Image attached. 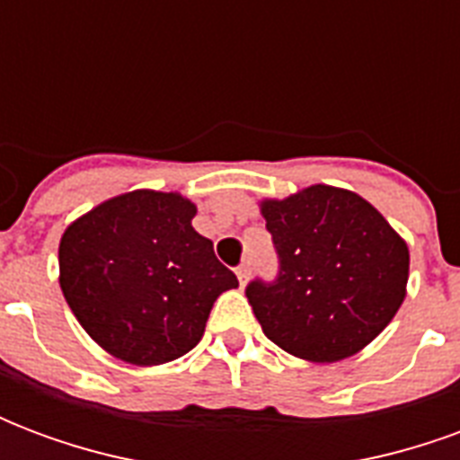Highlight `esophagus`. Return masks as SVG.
I'll return each mask as SVG.
<instances>
[{"instance_id":"esophagus-1","label":"esophagus","mask_w":460,"mask_h":460,"mask_svg":"<svg viewBox=\"0 0 460 460\" xmlns=\"http://www.w3.org/2000/svg\"><path fill=\"white\" fill-rule=\"evenodd\" d=\"M236 276H239L241 286H246V280H249V263H241L239 269H236Z\"/></svg>"}]
</instances>
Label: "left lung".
<instances>
[{"label":"left lung","instance_id":"obj_1","mask_svg":"<svg viewBox=\"0 0 460 460\" xmlns=\"http://www.w3.org/2000/svg\"><path fill=\"white\" fill-rule=\"evenodd\" d=\"M261 214L279 253V279L251 280L253 315L270 342L308 362L357 355L406 298L409 249L359 194L313 184Z\"/></svg>","mask_w":460,"mask_h":460}]
</instances>
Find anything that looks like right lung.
Returning a JSON list of instances; mask_svg holds the SVG:
<instances>
[{"label":"right lung","mask_w":460,"mask_h":460,"mask_svg":"<svg viewBox=\"0 0 460 460\" xmlns=\"http://www.w3.org/2000/svg\"><path fill=\"white\" fill-rule=\"evenodd\" d=\"M197 204L135 190L98 204L64 231L58 283L68 308L108 355L137 367L187 355L211 305L236 276L194 231Z\"/></svg>","instance_id":"obj_1"}]
</instances>
